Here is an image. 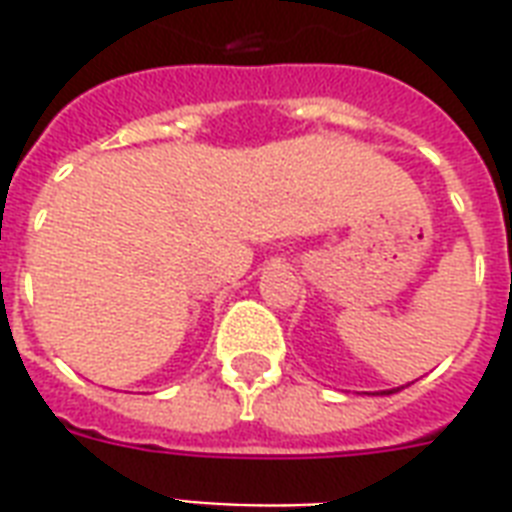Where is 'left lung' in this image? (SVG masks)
Masks as SVG:
<instances>
[{
	"mask_svg": "<svg viewBox=\"0 0 512 512\" xmlns=\"http://www.w3.org/2000/svg\"><path fill=\"white\" fill-rule=\"evenodd\" d=\"M382 393H396V388H393V390H382Z\"/></svg>",
	"mask_w": 512,
	"mask_h": 512,
	"instance_id": "obj_1",
	"label": "left lung"
}]
</instances>
